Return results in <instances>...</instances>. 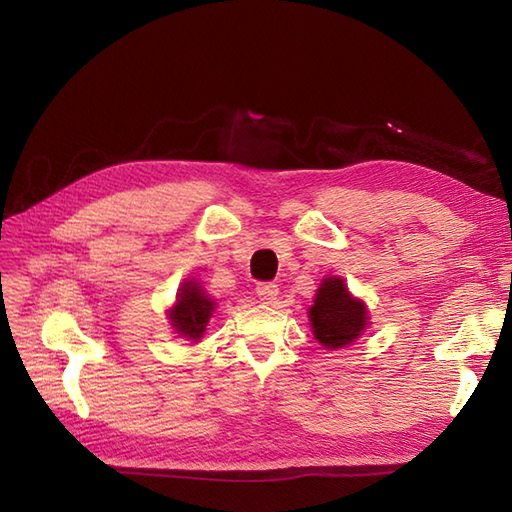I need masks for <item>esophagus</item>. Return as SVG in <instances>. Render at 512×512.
Returning <instances> with one entry per match:
<instances>
[{"label": "esophagus", "mask_w": 512, "mask_h": 512, "mask_svg": "<svg viewBox=\"0 0 512 512\" xmlns=\"http://www.w3.org/2000/svg\"><path fill=\"white\" fill-rule=\"evenodd\" d=\"M256 294L262 303H273L277 299V294H280V290H277L275 284H258Z\"/></svg>", "instance_id": "34e87169"}]
</instances>
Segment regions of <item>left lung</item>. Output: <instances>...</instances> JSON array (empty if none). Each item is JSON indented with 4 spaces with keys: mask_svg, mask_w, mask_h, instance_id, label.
<instances>
[{
    "mask_svg": "<svg viewBox=\"0 0 512 512\" xmlns=\"http://www.w3.org/2000/svg\"><path fill=\"white\" fill-rule=\"evenodd\" d=\"M307 318L314 339L327 350L354 344L371 324L365 301L354 297L339 275H329L320 282Z\"/></svg>",
    "mask_w": 512,
    "mask_h": 512,
    "instance_id": "left-lung-1",
    "label": "left lung"
}]
</instances>
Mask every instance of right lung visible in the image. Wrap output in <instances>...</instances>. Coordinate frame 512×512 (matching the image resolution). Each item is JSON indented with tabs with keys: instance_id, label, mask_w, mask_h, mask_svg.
<instances>
[{
	"instance_id": "add662e5",
	"label": "right lung",
	"mask_w": 512,
	"mask_h": 512,
	"mask_svg": "<svg viewBox=\"0 0 512 512\" xmlns=\"http://www.w3.org/2000/svg\"><path fill=\"white\" fill-rule=\"evenodd\" d=\"M215 305L218 303L198 280H185L177 292L175 303L166 309V316L179 337L200 342L215 312Z\"/></svg>"
}]
</instances>
